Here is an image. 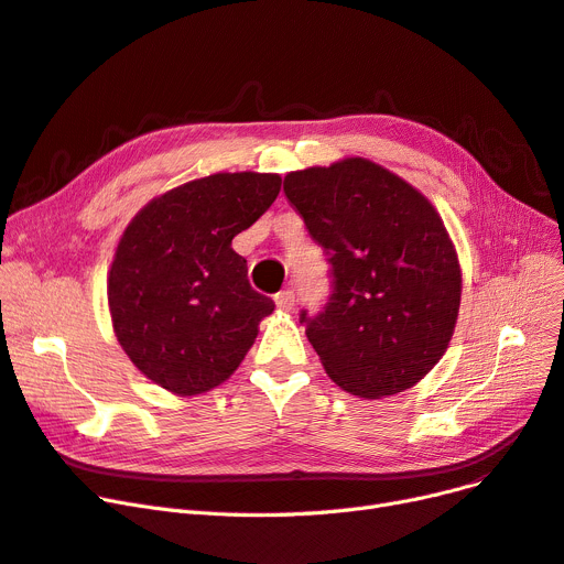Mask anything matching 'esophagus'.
<instances>
[{
  "mask_svg": "<svg viewBox=\"0 0 564 564\" xmlns=\"http://www.w3.org/2000/svg\"><path fill=\"white\" fill-rule=\"evenodd\" d=\"M274 302H276V306H279L281 311H290V308L295 306V290H293V288L281 290V293L274 295Z\"/></svg>",
  "mask_w": 564,
  "mask_h": 564,
  "instance_id": "esophagus-1",
  "label": "esophagus"
}]
</instances>
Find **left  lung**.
Returning a JSON list of instances; mask_svg holds the SVG:
<instances>
[{
	"label": "left lung",
	"mask_w": 564,
	"mask_h": 564,
	"mask_svg": "<svg viewBox=\"0 0 564 564\" xmlns=\"http://www.w3.org/2000/svg\"><path fill=\"white\" fill-rule=\"evenodd\" d=\"M283 191L329 264L327 302L300 314L329 379L367 400L419 383L460 308V264L440 214L362 158L288 174Z\"/></svg>",
	"instance_id": "obj_1"
}]
</instances>
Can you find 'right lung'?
<instances>
[{"mask_svg":"<svg viewBox=\"0 0 564 564\" xmlns=\"http://www.w3.org/2000/svg\"><path fill=\"white\" fill-rule=\"evenodd\" d=\"M276 174H214L143 206L109 274L116 337L158 386L199 394L223 383L258 337L274 300L248 283L232 239L274 204Z\"/></svg>","mask_w":564,"mask_h":564,"instance_id":"add662e5","label":"right lung"}]
</instances>
